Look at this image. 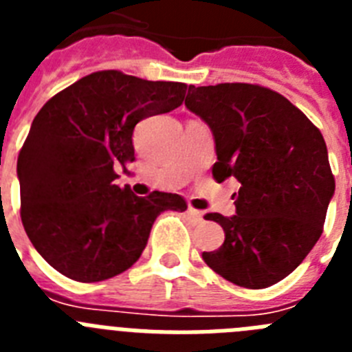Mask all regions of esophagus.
<instances>
[{
	"label": "esophagus",
	"mask_w": 352,
	"mask_h": 352,
	"mask_svg": "<svg viewBox=\"0 0 352 352\" xmlns=\"http://www.w3.org/2000/svg\"><path fill=\"white\" fill-rule=\"evenodd\" d=\"M186 214H188V219H190L192 223L203 222V211L194 210V208H188V210H186Z\"/></svg>",
	"instance_id": "obj_1"
}]
</instances>
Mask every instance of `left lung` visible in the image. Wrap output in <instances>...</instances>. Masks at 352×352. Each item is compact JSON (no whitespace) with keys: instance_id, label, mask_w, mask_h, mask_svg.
<instances>
[{"instance_id":"1","label":"left lung","mask_w":352,"mask_h":352,"mask_svg":"<svg viewBox=\"0 0 352 352\" xmlns=\"http://www.w3.org/2000/svg\"><path fill=\"white\" fill-rule=\"evenodd\" d=\"M185 105L213 132V178L241 183L236 214L204 217L226 232L219 250L203 252L204 263L239 287L280 282L321 238L335 194L322 133L285 96L257 84L190 86Z\"/></svg>"}]
</instances>
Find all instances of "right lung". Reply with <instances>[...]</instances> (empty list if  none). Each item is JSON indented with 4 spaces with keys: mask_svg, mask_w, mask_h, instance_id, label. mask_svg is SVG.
<instances>
[{
    "mask_svg": "<svg viewBox=\"0 0 352 352\" xmlns=\"http://www.w3.org/2000/svg\"><path fill=\"white\" fill-rule=\"evenodd\" d=\"M185 93L183 82L102 70L40 109L17 158L21 220L61 275L77 282L120 275L141 257L162 211L186 210L178 194L138 197L116 185V169L126 173L135 160V125L179 107Z\"/></svg>",
    "mask_w": 352,
    "mask_h": 352,
    "instance_id": "add662e5",
    "label": "right lung"
}]
</instances>
